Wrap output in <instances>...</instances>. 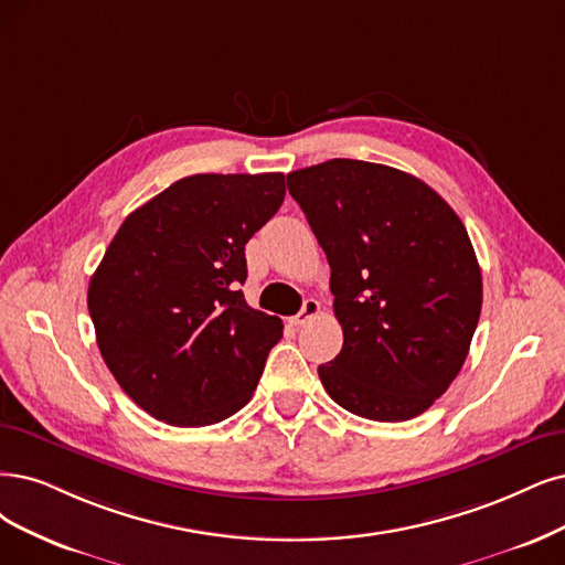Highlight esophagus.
I'll list each match as a JSON object with an SVG mask.
<instances>
[{"label":"esophagus","mask_w":565,"mask_h":565,"mask_svg":"<svg viewBox=\"0 0 565 565\" xmlns=\"http://www.w3.org/2000/svg\"><path fill=\"white\" fill-rule=\"evenodd\" d=\"M319 315H321V302L315 300V298H309V300L302 302V309L298 311L294 319H290V323H294L296 328H300V326H305L307 321H311V319L319 317Z\"/></svg>","instance_id":"1"}]
</instances>
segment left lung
Masks as SVG:
<instances>
[{
  "label": "left lung",
  "mask_w": 565,
  "mask_h": 565,
  "mask_svg": "<svg viewBox=\"0 0 565 565\" xmlns=\"http://www.w3.org/2000/svg\"><path fill=\"white\" fill-rule=\"evenodd\" d=\"M330 265L342 351L319 377L372 422L424 414L461 372L482 311L468 230L430 185L393 167L335 158L288 174Z\"/></svg>",
  "instance_id": "obj_1"
}]
</instances>
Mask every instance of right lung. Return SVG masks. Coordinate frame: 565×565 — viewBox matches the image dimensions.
I'll list each match as a JSON object with an SVG mask.
<instances>
[{"label":"right lung","instance_id":"obj_1","mask_svg":"<svg viewBox=\"0 0 565 565\" xmlns=\"http://www.w3.org/2000/svg\"><path fill=\"white\" fill-rule=\"evenodd\" d=\"M284 195L281 172L193 174L118 227L88 311L104 363L156 419L218 424L254 395L284 326L246 305L244 246Z\"/></svg>","mask_w":565,"mask_h":565}]
</instances>
